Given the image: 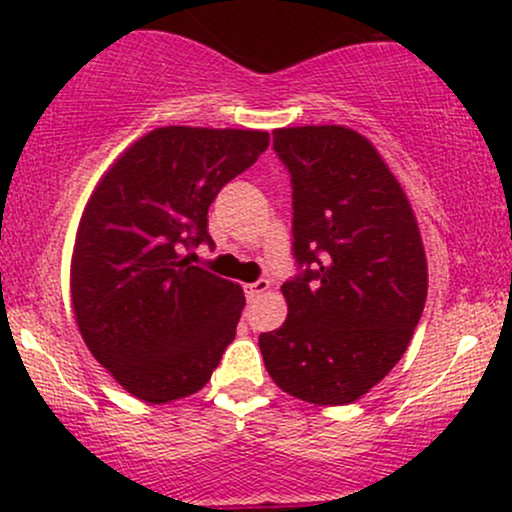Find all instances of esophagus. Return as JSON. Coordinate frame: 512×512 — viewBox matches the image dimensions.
Here are the masks:
<instances>
[{"mask_svg": "<svg viewBox=\"0 0 512 512\" xmlns=\"http://www.w3.org/2000/svg\"><path fill=\"white\" fill-rule=\"evenodd\" d=\"M269 291V281L267 279H257L255 284H248L245 286V296L250 298V301H255V298H260L262 293Z\"/></svg>", "mask_w": 512, "mask_h": 512, "instance_id": "1", "label": "esophagus"}]
</instances>
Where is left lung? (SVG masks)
Returning <instances> with one entry per match:
<instances>
[{"instance_id":"1","label":"left lung","mask_w":512,"mask_h":512,"mask_svg":"<svg viewBox=\"0 0 512 512\" xmlns=\"http://www.w3.org/2000/svg\"><path fill=\"white\" fill-rule=\"evenodd\" d=\"M291 173L293 255L281 286L289 315L260 334L267 373L317 407L361 399L397 366L419 325L428 264L419 223L383 156L356 129H274Z\"/></svg>"}]
</instances>
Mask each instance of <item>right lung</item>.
<instances>
[{"mask_svg": "<svg viewBox=\"0 0 512 512\" xmlns=\"http://www.w3.org/2000/svg\"><path fill=\"white\" fill-rule=\"evenodd\" d=\"M269 146L262 129L156 127L105 170L76 228L69 291L81 337L132 397L166 404L209 383L236 337L240 284L192 267L228 180Z\"/></svg>", "mask_w": 512, "mask_h": 512, "instance_id": "add662e5", "label": "right lung"}]
</instances>
